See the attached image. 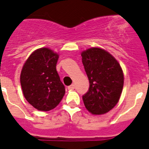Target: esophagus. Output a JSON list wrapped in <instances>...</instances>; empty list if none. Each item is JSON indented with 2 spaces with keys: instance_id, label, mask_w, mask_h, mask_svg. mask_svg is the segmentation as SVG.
<instances>
[{
  "instance_id": "obj_1",
  "label": "esophagus",
  "mask_w": 149,
  "mask_h": 149,
  "mask_svg": "<svg viewBox=\"0 0 149 149\" xmlns=\"http://www.w3.org/2000/svg\"><path fill=\"white\" fill-rule=\"evenodd\" d=\"M75 88V85L74 84H71L70 86H68V89H70V90H72V89H73Z\"/></svg>"
}]
</instances>
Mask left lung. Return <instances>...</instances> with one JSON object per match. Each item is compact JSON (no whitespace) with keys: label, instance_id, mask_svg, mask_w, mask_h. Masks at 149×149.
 Segmentation results:
<instances>
[{"label":"left lung","instance_id":"left-lung-1","mask_svg":"<svg viewBox=\"0 0 149 149\" xmlns=\"http://www.w3.org/2000/svg\"><path fill=\"white\" fill-rule=\"evenodd\" d=\"M82 63L89 81L88 92L83 95L89 112L104 114L119 102L124 86V74L120 65L110 53L100 48L82 52Z\"/></svg>","mask_w":149,"mask_h":149}]
</instances>
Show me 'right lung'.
I'll return each mask as SVG.
<instances>
[{
	"label": "right lung",
	"mask_w": 149,
	"mask_h": 149,
	"mask_svg": "<svg viewBox=\"0 0 149 149\" xmlns=\"http://www.w3.org/2000/svg\"><path fill=\"white\" fill-rule=\"evenodd\" d=\"M59 55L48 48L33 52L23 65L20 83L27 102L38 111L55 108L65 93L56 70Z\"/></svg>",
	"instance_id": "add662e5"
}]
</instances>
